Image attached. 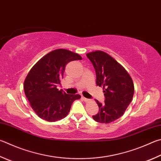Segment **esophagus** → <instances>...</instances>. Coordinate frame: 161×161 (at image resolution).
<instances>
[{
    "label": "esophagus",
    "instance_id": "1",
    "mask_svg": "<svg viewBox=\"0 0 161 161\" xmlns=\"http://www.w3.org/2000/svg\"><path fill=\"white\" fill-rule=\"evenodd\" d=\"M81 98H82L83 101H85V102H89V101H90V99L86 98H85V97H84V96H81Z\"/></svg>",
    "mask_w": 161,
    "mask_h": 161
}]
</instances>
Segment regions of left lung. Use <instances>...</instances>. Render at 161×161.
<instances>
[{
    "mask_svg": "<svg viewBox=\"0 0 161 161\" xmlns=\"http://www.w3.org/2000/svg\"><path fill=\"white\" fill-rule=\"evenodd\" d=\"M87 58L96 74V85L103 86L105 101L98 100V113L92 118L100 123H110L120 118L132 100L134 88L130 75L120 64L106 53H89Z\"/></svg>",
    "mask_w": 161,
    "mask_h": 161,
    "instance_id": "left-lung-1",
    "label": "left lung"
}]
</instances>
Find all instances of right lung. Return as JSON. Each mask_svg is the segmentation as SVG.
I'll use <instances>...</instances> for the list:
<instances>
[{
  "label": "right lung",
  "mask_w": 161,
  "mask_h": 161,
  "mask_svg": "<svg viewBox=\"0 0 161 161\" xmlns=\"http://www.w3.org/2000/svg\"><path fill=\"white\" fill-rule=\"evenodd\" d=\"M81 57L66 49H57L44 55L33 66L26 77L24 90L31 107L43 119L60 120L68 115L73 102L80 94H67L58 90L65 66Z\"/></svg>",
  "instance_id": "add662e5"
}]
</instances>
